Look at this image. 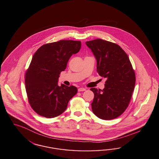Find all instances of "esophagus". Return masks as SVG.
Instances as JSON below:
<instances>
[{
    "label": "esophagus",
    "instance_id": "1",
    "mask_svg": "<svg viewBox=\"0 0 159 159\" xmlns=\"http://www.w3.org/2000/svg\"><path fill=\"white\" fill-rule=\"evenodd\" d=\"M84 90H86V89H84L83 88H80L78 89V92H82V91H84Z\"/></svg>",
    "mask_w": 159,
    "mask_h": 159
}]
</instances>
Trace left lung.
Here are the masks:
<instances>
[{
  "label": "left lung",
  "mask_w": 159,
  "mask_h": 159,
  "mask_svg": "<svg viewBox=\"0 0 159 159\" xmlns=\"http://www.w3.org/2000/svg\"><path fill=\"white\" fill-rule=\"evenodd\" d=\"M97 61L98 74L107 79L105 88H91V103L98 118L110 120L120 116L129 105L135 84V75L127 53L120 45L101 39L86 42Z\"/></svg>",
  "instance_id": "left-lung-1"
}]
</instances>
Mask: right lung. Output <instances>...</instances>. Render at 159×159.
<instances>
[{
	"instance_id": "obj_1",
	"label": "right lung",
	"mask_w": 159,
	"mask_h": 159,
	"mask_svg": "<svg viewBox=\"0 0 159 159\" xmlns=\"http://www.w3.org/2000/svg\"><path fill=\"white\" fill-rule=\"evenodd\" d=\"M80 48V41L60 40L42 45L34 54L25 83L28 102L37 114L48 118L58 116L76 94V87L58 86V80L70 57Z\"/></svg>"
}]
</instances>
